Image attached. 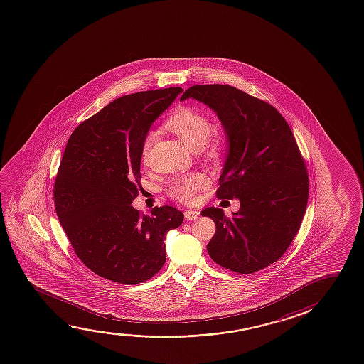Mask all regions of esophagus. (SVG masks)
I'll use <instances>...</instances> for the list:
<instances>
[{
  "label": "esophagus",
  "instance_id": "1",
  "mask_svg": "<svg viewBox=\"0 0 364 364\" xmlns=\"http://www.w3.org/2000/svg\"><path fill=\"white\" fill-rule=\"evenodd\" d=\"M184 215L188 220H196V219L199 218V212L188 209V210H185Z\"/></svg>",
  "mask_w": 364,
  "mask_h": 364
}]
</instances>
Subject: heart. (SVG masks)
<instances>
[{
    "instance_id": "b5f03b06",
    "label": "heart",
    "mask_w": 364,
    "mask_h": 364,
    "mask_svg": "<svg viewBox=\"0 0 364 364\" xmlns=\"http://www.w3.org/2000/svg\"><path fill=\"white\" fill-rule=\"evenodd\" d=\"M166 126L193 150H200L209 157H217L220 152V140L212 136L214 124L210 118L204 113L191 107H181L166 121ZM155 132L146 134L142 147L141 159L147 161L152 142L155 140ZM205 185V178L200 173H191L178 176L168 185V196L181 203H193L196 199V193Z\"/></svg>"
}]
</instances>
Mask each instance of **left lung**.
I'll return each instance as SVG.
<instances>
[{"instance_id":"left-lung-1","label":"left lung","mask_w":364,"mask_h":364,"mask_svg":"<svg viewBox=\"0 0 364 364\" xmlns=\"http://www.w3.org/2000/svg\"><path fill=\"white\" fill-rule=\"evenodd\" d=\"M194 98L222 122L228 152L219 178L218 199H240L232 218L204 209L217 230L208 243L213 261L238 274H253L285 253L308 205L305 161L290 126L267 102L232 85H193L180 101Z\"/></svg>"}]
</instances>
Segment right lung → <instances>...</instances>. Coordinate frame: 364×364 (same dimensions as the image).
<instances>
[{
  "mask_svg": "<svg viewBox=\"0 0 364 364\" xmlns=\"http://www.w3.org/2000/svg\"><path fill=\"white\" fill-rule=\"evenodd\" d=\"M180 87L123 95L80 123L68 140L54 184L56 215L79 259L107 280L136 285L166 261L165 235L184 214L131 204L140 186L141 147Z\"/></svg>",
  "mask_w": 364,
  "mask_h": 364,
  "instance_id": "add662e5",
  "label": "right lung"
}]
</instances>
